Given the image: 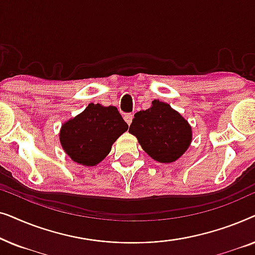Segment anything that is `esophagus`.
Masks as SVG:
<instances>
[{
  "instance_id": "obj_1",
  "label": "esophagus",
  "mask_w": 255,
  "mask_h": 255,
  "mask_svg": "<svg viewBox=\"0 0 255 255\" xmlns=\"http://www.w3.org/2000/svg\"><path fill=\"white\" fill-rule=\"evenodd\" d=\"M132 118H133V115H132V114H127L124 116V121L127 122L128 125H130L132 123Z\"/></svg>"
}]
</instances>
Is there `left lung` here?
<instances>
[{
	"mask_svg": "<svg viewBox=\"0 0 255 255\" xmlns=\"http://www.w3.org/2000/svg\"><path fill=\"white\" fill-rule=\"evenodd\" d=\"M128 132L137 137L153 160L162 163L176 161L193 140V130L186 118L159 100L152 101L148 109L134 114Z\"/></svg>",
	"mask_w": 255,
	"mask_h": 255,
	"instance_id": "left-lung-1",
	"label": "left lung"
}]
</instances>
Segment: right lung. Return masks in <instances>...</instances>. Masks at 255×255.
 Returning a JSON list of instances; mask_svg holds the SVG:
<instances>
[{
	"instance_id": "add662e5",
	"label": "right lung",
	"mask_w": 255,
	"mask_h": 255,
	"mask_svg": "<svg viewBox=\"0 0 255 255\" xmlns=\"http://www.w3.org/2000/svg\"><path fill=\"white\" fill-rule=\"evenodd\" d=\"M128 128L116 107L90 103L81 114L61 125L59 139L73 161L93 167L104 160Z\"/></svg>"
}]
</instances>
